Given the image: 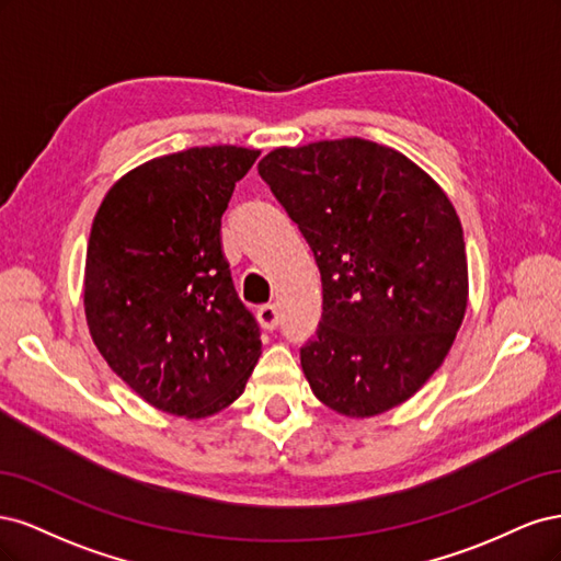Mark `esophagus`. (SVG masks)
<instances>
[{"mask_svg": "<svg viewBox=\"0 0 561 561\" xmlns=\"http://www.w3.org/2000/svg\"><path fill=\"white\" fill-rule=\"evenodd\" d=\"M257 320H260V325L264 330H276L278 322H280L278 309L274 307V304H264V307L257 309Z\"/></svg>", "mask_w": 561, "mask_h": 561, "instance_id": "esophagus-1", "label": "esophagus"}]
</instances>
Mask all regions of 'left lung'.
<instances>
[{"mask_svg":"<svg viewBox=\"0 0 561 561\" xmlns=\"http://www.w3.org/2000/svg\"><path fill=\"white\" fill-rule=\"evenodd\" d=\"M257 171L313 250L322 318L301 348L313 396L369 419L443 365L468 307L461 219L400 151L363 138L278 147Z\"/></svg>","mask_w":561,"mask_h":561,"instance_id":"left-lung-1","label":"left lung"}]
</instances>
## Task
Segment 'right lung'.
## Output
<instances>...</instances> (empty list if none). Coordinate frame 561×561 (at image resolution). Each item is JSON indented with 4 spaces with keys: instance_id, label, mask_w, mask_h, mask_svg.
Wrapping results in <instances>:
<instances>
[{
    "instance_id": "1",
    "label": "right lung",
    "mask_w": 561,
    "mask_h": 561,
    "mask_svg": "<svg viewBox=\"0 0 561 561\" xmlns=\"http://www.w3.org/2000/svg\"><path fill=\"white\" fill-rule=\"evenodd\" d=\"M260 149L192 147L118 178L95 213L83 311L107 365L165 414L206 419L239 398L262 355L219 227Z\"/></svg>"
}]
</instances>
